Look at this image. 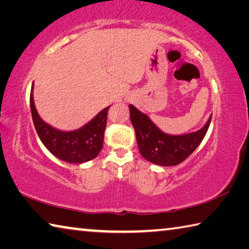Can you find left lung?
I'll use <instances>...</instances> for the list:
<instances>
[{
    "label": "left lung",
    "instance_id": "1",
    "mask_svg": "<svg viewBox=\"0 0 249 249\" xmlns=\"http://www.w3.org/2000/svg\"><path fill=\"white\" fill-rule=\"evenodd\" d=\"M138 149L147 161L158 166H176L187 159L203 141L212 115L201 129L183 135H169L159 129L145 113L129 104Z\"/></svg>",
    "mask_w": 249,
    "mask_h": 249
}]
</instances>
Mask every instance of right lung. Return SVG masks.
Wrapping results in <instances>:
<instances>
[{"label":"right lung","mask_w":249,"mask_h":249,"mask_svg":"<svg viewBox=\"0 0 249 249\" xmlns=\"http://www.w3.org/2000/svg\"><path fill=\"white\" fill-rule=\"evenodd\" d=\"M31 91V111L34 125L40 141L50 153L62 161L69 163H83L98 157L103 147L104 132L107 122L109 107L98 113L89 123L75 130L65 132L45 123L37 112Z\"/></svg>","instance_id":"add662e5"}]
</instances>
